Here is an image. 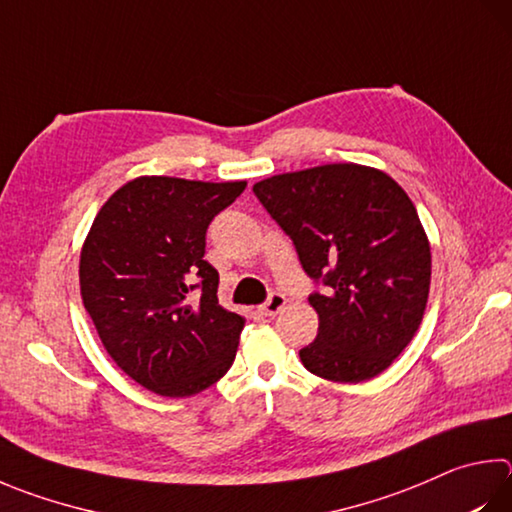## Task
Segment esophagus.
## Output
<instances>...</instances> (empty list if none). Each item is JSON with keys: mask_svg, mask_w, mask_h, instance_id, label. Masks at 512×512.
Returning <instances> with one entry per match:
<instances>
[{"mask_svg": "<svg viewBox=\"0 0 512 512\" xmlns=\"http://www.w3.org/2000/svg\"><path fill=\"white\" fill-rule=\"evenodd\" d=\"M284 304H286V297L282 293H271V295H268V300L262 306H259V313H262V315H277L284 309Z\"/></svg>", "mask_w": 512, "mask_h": 512, "instance_id": "1", "label": "esophagus"}]
</instances>
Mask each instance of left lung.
I'll list each match as a JSON object with an SVG mask.
<instances>
[{"label":"left lung","mask_w":512,"mask_h":512,"mask_svg":"<svg viewBox=\"0 0 512 512\" xmlns=\"http://www.w3.org/2000/svg\"><path fill=\"white\" fill-rule=\"evenodd\" d=\"M253 192L324 286L309 295L320 327L302 365L333 383L378 376L410 345L430 293V241L410 197L356 163L277 174Z\"/></svg>","instance_id":"left-lung-1"}]
</instances>
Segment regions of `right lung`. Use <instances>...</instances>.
<instances>
[{
  "label": "right lung",
  "instance_id": "1",
  "mask_svg": "<svg viewBox=\"0 0 512 512\" xmlns=\"http://www.w3.org/2000/svg\"><path fill=\"white\" fill-rule=\"evenodd\" d=\"M244 188L141 176L111 194L91 224L82 302L116 365L154 394H199L235 360L246 320L219 304V273L203 255L210 221Z\"/></svg>",
  "mask_w": 512,
  "mask_h": 512
}]
</instances>
